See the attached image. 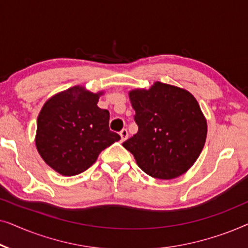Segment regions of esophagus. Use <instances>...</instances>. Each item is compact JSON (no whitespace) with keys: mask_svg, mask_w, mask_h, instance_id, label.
<instances>
[{"mask_svg":"<svg viewBox=\"0 0 248 248\" xmlns=\"http://www.w3.org/2000/svg\"><path fill=\"white\" fill-rule=\"evenodd\" d=\"M120 135H121V140L122 141L126 140V139L128 138V132H127L126 128H123V130L120 132Z\"/></svg>","mask_w":248,"mask_h":248,"instance_id":"1","label":"esophagus"}]
</instances>
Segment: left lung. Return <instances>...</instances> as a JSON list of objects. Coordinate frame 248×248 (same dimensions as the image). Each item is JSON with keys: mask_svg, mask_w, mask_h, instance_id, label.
I'll use <instances>...</instances> for the list:
<instances>
[{"mask_svg": "<svg viewBox=\"0 0 248 248\" xmlns=\"http://www.w3.org/2000/svg\"><path fill=\"white\" fill-rule=\"evenodd\" d=\"M139 131L123 143L151 177L174 179L194 165L204 147L206 118L189 91L155 82L128 91Z\"/></svg>", "mask_w": 248, "mask_h": 248, "instance_id": "obj_1", "label": "left lung"}]
</instances>
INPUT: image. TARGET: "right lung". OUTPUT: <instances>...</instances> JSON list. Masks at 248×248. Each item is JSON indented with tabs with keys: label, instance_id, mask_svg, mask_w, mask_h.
<instances>
[{
	"label": "right lung",
	"instance_id": "obj_1",
	"mask_svg": "<svg viewBox=\"0 0 248 248\" xmlns=\"http://www.w3.org/2000/svg\"><path fill=\"white\" fill-rule=\"evenodd\" d=\"M104 91L74 86L54 94L37 118L36 148L43 160L63 176H74L96 162L104 149L121 139L109 130V111L97 106Z\"/></svg>",
	"mask_w": 248,
	"mask_h": 248
}]
</instances>
